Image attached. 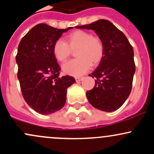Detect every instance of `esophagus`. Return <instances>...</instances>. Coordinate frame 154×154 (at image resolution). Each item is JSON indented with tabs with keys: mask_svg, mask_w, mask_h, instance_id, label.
<instances>
[{
	"mask_svg": "<svg viewBox=\"0 0 154 154\" xmlns=\"http://www.w3.org/2000/svg\"><path fill=\"white\" fill-rule=\"evenodd\" d=\"M83 78H84V77H75V80H76V82H80V81H82Z\"/></svg>",
	"mask_w": 154,
	"mask_h": 154,
	"instance_id": "1",
	"label": "esophagus"
}]
</instances>
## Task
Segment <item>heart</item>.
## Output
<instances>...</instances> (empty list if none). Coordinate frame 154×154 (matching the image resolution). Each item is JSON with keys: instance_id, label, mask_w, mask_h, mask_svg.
<instances>
[{"instance_id": "obj_1", "label": "heart", "mask_w": 154, "mask_h": 154, "mask_svg": "<svg viewBox=\"0 0 154 154\" xmlns=\"http://www.w3.org/2000/svg\"><path fill=\"white\" fill-rule=\"evenodd\" d=\"M75 51L77 59L63 65V70L67 75L80 76L92 66L100 63L103 58L104 47L99 37L93 36L84 30H76L68 35L64 40L59 39L53 45V54L56 60L64 63Z\"/></svg>"}]
</instances>
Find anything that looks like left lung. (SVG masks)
<instances>
[{
    "instance_id": "8db88e82",
    "label": "left lung",
    "mask_w": 154,
    "mask_h": 154,
    "mask_svg": "<svg viewBox=\"0 0 154 154\" xmlns=\"http://www.w3.org/2000/svg\"><path fill=\"white\" fill-rule=\"evenodd\" d=\"M76 28L93 29L103 43V58L89 75L96 79L94 88L86 93L88 101L99 110L115 111L128 99L132 90L135 72L132 46L122 32L105 19Z\"/></svg>"
}]
</instances>
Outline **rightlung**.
<instances>
[{
	"instance_id": "right-lung-1",
	"label": "right lung",
	"mask_w": 154,
	"mask_h": 154,
	"mask_svg": "<svg viewBox=\"0 0 154 154\" xmlns=\"http://www.w3.org/2000/svg\"><path fill=\"white\" fill-rule=\"evenodd\" d=\"M72 28L60 29L37 24L19 44L16 61L23 98L40 114H51L62 109L67 88L75 82L71 76L59 77L61 67L53 54L56 40Z\"/></svg>"
}]
</instances>
